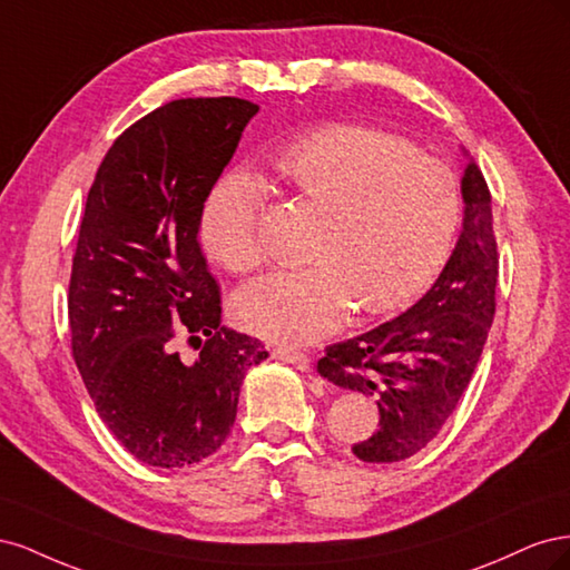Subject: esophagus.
<instances>
[{"label":"esophagus","instance_id":"obj_1","mask_svg":"<svg viewBox=\"0 0 570 570\" xmlns=\"http://www.w3.org/2000/svg\"><path fill=\"white\" fill-rule=\"evenodd\" d=\"M273 356L281 358V361H287V364H292V366L299 368V371H308V366H312V358H308L304 352L289 350V347H275Z\"/></svg>","mask_w":570,"mask_h":570}]
</instances>
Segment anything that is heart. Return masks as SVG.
Here are the masks:
<instances>
[{"instance_id": "obj_1", "label": "heart", "mask_w": 570, "mask_h": 570, "mask_svg": "<svg viewBox=\"0 0 570 570\" xmlns=\"http://www.w3.org/2000/svg\"><path fill=\"white\" fill-rule=\"evenodd\" d=\"M271 170L323 220L308 245L314 264L271 273L235 297L247 331L312 342L333 333L350 306L385 314L435 281L459 228V187L444 164L377 128L333 124L287 145ZM262 209L264 189L245 174L212 189L202 243L220 266L243 275L264 264Z\"/></svg>"}]
</instances>
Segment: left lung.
<instances>
[{"label":"left lung","instance_id":"1","mask_svg":"<svg viewBox=\"0 0 570 570\" xmlns=\"http://www.w3.org/2000/svg\"><path fill=\"white\" fill-rule=\"evenodd\" d=\"M463 228L440 278L402 316L325 347L318 373L371 394L381 428L352 446L368 463L404 461L433 440L469 387L494 318L499 273L492 197L469 159L461 178Z\"/></svg>","mask_w":570,"mask_h":570}]
</instances>
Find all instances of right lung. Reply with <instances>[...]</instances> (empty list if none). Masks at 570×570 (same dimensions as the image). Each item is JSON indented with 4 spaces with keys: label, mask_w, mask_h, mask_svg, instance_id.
Wrapping results in <instances>:
<instances>
[{
    "label": "right lung",
    "mask_w": 570,
    "mask_h": 570,
    "mask_svg": "<svg viewBox=\"0 0 570 570\" xmlns=\"http://www.w3.org/2000/svg\"><path fill=\"white\" fill-rule=\"evenodd\" d=\"M258 107L176 99L107 151L78 233L68 323L99 419L159 469L212 456L230 435L239 387L264 344L220 325V289L199 247L204 202ZM200 354L183 360L178 338Z\"/></svg>",
    "instance_id": "1"
}]
</instances>
